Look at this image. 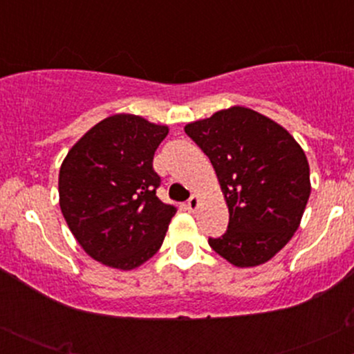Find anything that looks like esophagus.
Instances as JSON below:
<instances>
[{"label":"esophagus","instance_id":"esophagus-1","mask_svg":"<svg viewBox=\"0 0 354 354\" xmlns=\"http://www.w3.org/2000/svg\"><path fill=\"white\" fill-rule=\"evenodd\" d=\"M198 205H200V198L198 196H191L188 203H186V208H188L189 213H194L198 209Z\"/></svg>","mask_w":354,"mask_h":354}]
</instances>
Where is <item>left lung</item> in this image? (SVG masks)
<instances>
[{
  "label": "left lung",
  "instance_id": "1",
  "mask_svg": "<svg viewBox=\"0 0 354 354\" xmlns=\"http://www.w3.org/2000/svg\"><path fill=\"white\" fill-rule=\"evenodd\" d=\"M209 158L230 209L208 243L239 268L266 263L290 241L310 198V166L295 138L270 118L233 106L185 126Z\"/></svg>",
  "mask_w": 354,
  "mask_h": 354
}]
</instances>
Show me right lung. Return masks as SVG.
I'll return each instance as SVG.
<instances>
[{
	"label": "right lung",
	"instance_id": "right-lung-1",
	"mask_svg": "<svg viewBox=\"0 0 354 354\" xmlns=\"http://www.w3.org/2000/svg\"><path fill=\"white\" fill-rule=\"evenodd\" d=\"M166 135V126L115 115L93 126L64 158L61 213L96 261L133 270L163 245L176 208L156 196L161 176L153 156Z\"/></svg>",
	"mask_w": 354,
	"mask_h": 354
}]
</instances>
